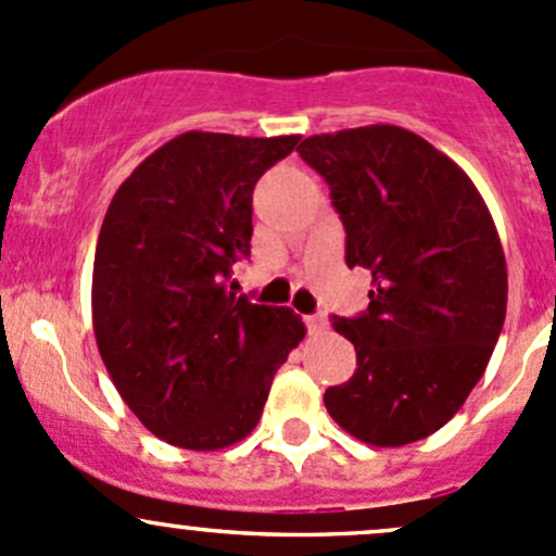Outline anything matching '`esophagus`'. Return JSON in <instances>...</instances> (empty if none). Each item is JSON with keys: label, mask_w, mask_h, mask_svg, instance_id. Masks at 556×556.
<instances>
[{"label": "esophagus", "mask_w": 556, "mask_h": 556, "mask_svg": "<svg viewBox=\"0 0 556 556\" xmlns=\"http://www.w3.org/2000/svg\"><path fill=\"white\" fill-rule=\"evenodd\" d=\"M305 326L311 334H320V331H326V326H329V320H326L320 313H313V316H305Z\"/></svg>", "instance_id": "1"}]
</instances>
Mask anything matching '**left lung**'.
Here are the masks:
<instances>
[{
  "label": "left lung",
  "instance_id": "left-lung-1",
  "mask_svg": "<svg viewBox=\"0 0 556 556\" xmlns=\"http://www.w3.org/2000/svg\"><path fill=\"white\" fill-rule=\"evenodd\" d=\"M296 152L329 185L348 267L371 273L366 313L331 324L356 371L324 393L326 409L375 447L431 437L484 375L506 320L488 205L460 165L399 125L311 136Z\"/></svg>",
  "mask_w": 556,
  "mask_h": 556
}]
</instances>
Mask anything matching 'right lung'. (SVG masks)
<instances>
[{
    "label": "right lung",
    "instance_id": "obj_1",
    "mask_svg": "<svg viewBox=\"0 0 556 556\" xmlns=\"http://www.w3.org/2000/svg\"><path fill=\"white\" fill-rule=\"evenodd\" d=\"M300 136L187 130L114 192L93 262V331L147 431L211 452L249 437L273 377L305 337L289 307L227 291L251 254V194Z\"/></svg>",
    "mask_w": 556,
    "mask_h": 556
}]
</instances>
